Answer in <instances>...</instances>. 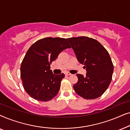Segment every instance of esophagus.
<instances>
[{"mask_svg":"<svg viewBox=\"0 0 130 130\" xmlns=\"http://www.w3.org/2000/svg\"><path fill=\"white\" fill-rule=\"evenodd\" d=\"M65 74H66V75H67V76H70V75H71V74H71L70 73H69V72H66V73H65Z\"/></svg>","mask_w":130,"mask_h":130,"instance_id":"obj_1","label":"esophagus"}]
</instances>
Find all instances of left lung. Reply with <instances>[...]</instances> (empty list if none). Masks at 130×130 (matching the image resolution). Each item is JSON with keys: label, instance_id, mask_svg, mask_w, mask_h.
Here are the masks:
<instances>
[{"label": "left lung", "instance_id": "left-lung-1", "mask_svg": "<svg viewBox=\"0 0 130 130\" xmlns=\"http://www.w3.org/2000/svg\"><path fill=\"white\" fill-rule=\"evenodd\" d=\"M78 61L85 65L86 76L77 74L74 91L86 99L99 98L111 83L113 66L109 53L100 42L86 37L67 38Z\"/></svg>", "mask_w": 130, "mask_h": 130}]
</instances>
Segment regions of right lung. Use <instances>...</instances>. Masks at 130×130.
<instances>
[{"instance_id":"add662e5","label":"right lung","mask_w":130,"mask_h":130,"mask_svg":"<svg viewBox=\"0 0 130 130\" xmlns=\"http://www.w3.org/2000/svg\"><path fill=\"white\" fill-rule=\"evenodd\" d=\"M70 48L65 38L47 37L28 49L21 63V77L25 90L31 98L46 102L57 95L64 74H54L50 64L62 51Z\"/></svg>"}]
</instances>
